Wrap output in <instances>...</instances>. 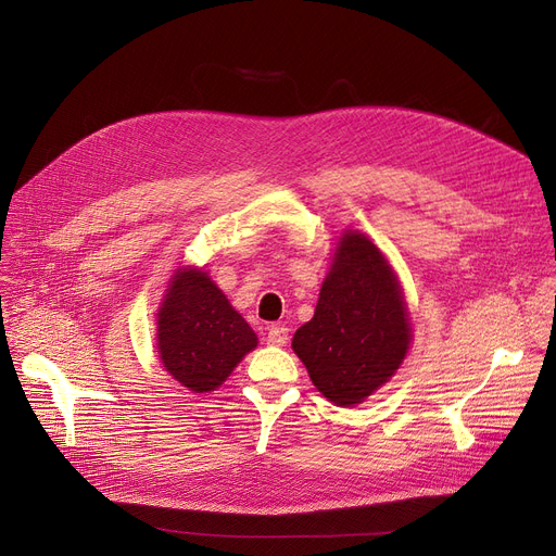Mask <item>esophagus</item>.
<instances>
[{
    "mask_svg": "<svg viewBox=\"0 0 556 556\" xmlns=\"http://www.w3.org/2000/svg\"><path fill=\"white\" fill-rule=\"evenodd\" d=\"M266 343L268 345H275V348H281L288 343V328L283 326H270L268 328V334H266Z\"/></svg>",
    "mask_w": 556,
    "mask_h": 556,
    "instance_id": "1",
    "label": "esophagus"
}]
</instances>
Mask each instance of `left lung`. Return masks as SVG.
<instances>
[{
    "mask_svg": "<svg viewBox=\"0 0 556 556\" xmlns=\"http://www.w3.org/2000/svg\"><path fill=\"white\" fill-rule=\"evenodd\" d=\"M412 339L399 275L365 232L345 228L314 316L292 337L309 380L339 407L361 405L401 369Z\"/></svg>",
    "mask_w": 556,
    "mask_h": 556,
    "instance_id": "1",
    "label": "left lung"
}]
</instances>
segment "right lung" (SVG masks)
Wrapping results in <instances>:
<instances>
[{
    "label": "right lung",
    "mask_w": 556,
    "mask_h": 556,
    "mask_svg": "<svg viewBox=\"0 0 556 556\" xmlns=\"http://www.w3.org/2000/svg\"><path fill=\"white\" fill-rule=\"evenodd\" d=\"M163 367L191 393H211L257 348L244 321L204 268L180 266L155 312Z\"/></svg>",
    "instance_id": "add662e5"
}]
</instances>
